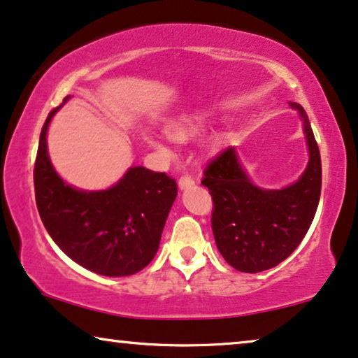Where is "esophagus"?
I'll return each mask as SVG.
<instances>
[{
  "mask_svg": "<svg viewBox=\"0 0 358 358\" xmlns=\"http://www.w3.org/2000/svg\"><path fill=\"white\" fill-rule=\"evenodd\" d=\"M178 185H180V188H188V186L194 185V178L191 177V175L185 173V175H181V177H180Z\"/></svg>",
  "mask_w": 358,
  "mask_h": 358,
  "instance_id": "esophagus-1",
  "label": "esophagus"
}]
</instances>
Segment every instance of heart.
Returning a JSON list of instances; mask_svg holds the SVG:
<instances>
[{
	"label": "heart",
	"mask_w": 358,
	"mask_h": 358,
	"mask_svg": "<svg viewBox=\"0 0 358 358\" xmlns=\"http://www.w3.org/2000/svg\"><path fill=\"white\" fill-rule=\"evenodd\" d=\"M199 130H201V124L197 120L191 119V117H183V119L173 122V124H170V127H169L170 136L175 138V140H178V141L188 140V138L197 135V131ZM149 143H151L154 148H157L159 151L167 154V156L170 154V148L165 145L164 141L157 140V138H149Z\"/></svg>",
	"instance_id": "b5f03b06"
}]
</instances>
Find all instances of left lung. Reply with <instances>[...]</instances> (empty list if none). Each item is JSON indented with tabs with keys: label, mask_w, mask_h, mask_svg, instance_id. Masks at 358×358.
Listing matches in <instances>:
<instances>
[{
	"label": "left lung",
	"mask_w": 358,
	"mask_h": 358,
	"mask_svg": "<svg viewBox=\"0 0 358 358\" xmlns=\"http://www.w3.org/2000/svg\"><path fill=\"white\" fill-rule=\"evenodd\" d=\"M308 165L302 177L282 189H260L250 183L233 148L206 165L201 183L212 196V231L223 259L244 273L273 268L289 257L315 217L322 193V159L310 122L301 104Z\"/></svg>",
	"instance_id": "left-lung-1"
}]
</instances>
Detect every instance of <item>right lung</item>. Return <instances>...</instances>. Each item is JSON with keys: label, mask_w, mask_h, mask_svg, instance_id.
I'll use <instances>...</instances> for the list:
<instances>
[{"label": "right lung", "mask_w": 358, "mask_h": 358, "mask_svg": "<svg viewBox=\"0 0 358 358\" xmlns=\"http://www.w3.org/2000/svg\"><path fill=\"white\" fill-rule=\"evenodd\" d=\"M57 109L50 112L41 128L34 169L43 225L52 241L85 268L104 276L135 275L157 252L177 197V181L165 172L131 167L106 191L87 193L66 185L46 149L48 125Z\"/></svg>", "instance_id": "obj_1"}]
</instances>
